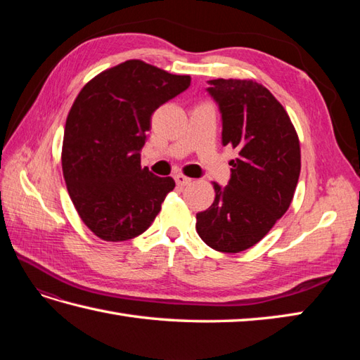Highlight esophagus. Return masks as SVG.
Returning a JSON list of instances; mask_svg holds the SVG:
<instances>
[{
  "label": "esophagus",
  "mask_w": 360,
  "mask_h": 360,
  "mask_svg": "<svg viewBox=\"0 0 360 360\" xmlns=\"http://www.w3.org/2000/svg\"><path fill=\"white\" fill-rule=\"evenodd\" d=\"M174 181H176V184L181 186V187L188 186L190 182H192V179L187 178V176H184V174H174Z\"/></svg>",
  "instance_id": "1"
}]
</instances>
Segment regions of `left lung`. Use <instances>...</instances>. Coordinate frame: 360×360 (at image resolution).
I'll return each mask as SVG.
<instances>
[{"mask_svg": "<svg viewBox=\"0 0 360 360\" xmlns=\"http://www.w3.org/2000/svg\"><path fill=\"white\" fill-rule=\"evenodd\" d=\"M223 122L221 139L238 148L226 187L196 213V232L218 252L254 246L285 215L300 176V143L288 112L254 80H209Z\"/></svg>", "mask_w": 360, "mask_h": 360, "instance_id": "left-lung-1", "label": "left lung"}]
</instances>
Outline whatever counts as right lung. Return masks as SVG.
<instances>
[{"instance_id": "obj_1", "label": "right lung", "mask_w": 360, "mask_h": 360, "mask_svg": "<svg viewBox=\"0 0 360 360\" xmlns=\"http://www.w3.org/2000/svg\"><path fill=\"white\" fill-rule=\"evenodd\" d=\"M174 75L128 60L86 83L68 114L62 167L74 207L91 232L125 241L155 221L173 178L141 167V150L160 105L190 86Z\"/></svg>"}]
</instances>
